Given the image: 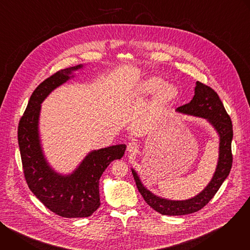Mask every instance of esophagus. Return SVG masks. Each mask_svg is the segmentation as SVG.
<instances>
[{
	"label": "esophagus",
	"instance_id": "obj_1",
	"mask_svg": "<svg viewBox=\"0 0 250 250\" xmlns=\"http://www.w3.org/2000/svg\"><path fill=\"white\" fill-rule=\"evenodd\" d=\"M126 149H127V151L129 153H136L138 151V149H139V145L137 144L136 141L131 140V141H129L128 144H127V148Z\"/></svg>",
	"mask_w": 250,
	"mask_h": 250
}]
</instances>
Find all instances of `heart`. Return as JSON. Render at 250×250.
Listing matches in <instances>:
<instances>
[{
    "label": "heart",
    "mask_w": 250,
    "mask_h": 250,
    "mask_svg": "<svg viewBox=\"0 0 250 250\" xmlns=\"http://www.w3.org/2000/svg\"><path fill=\"white\" fill-rule=\"evenodd\" d=\"M179 91L178 88L156 76L142 80L135 88V96L138 99H146L155 95V103L160 106H165L174 102Z\"/></svg>",
    "instance_id": "heart-1"
}]
</instances>
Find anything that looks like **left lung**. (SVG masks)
Returning <instances> with one entry per match:
<instances>
[{
  "mask_svg": "<svg viewBox=\"0 0 250 250\" xmlns=\"http://www.w3.org/2000/svg\"><path fill=\"white\" fill-rule=\"evenodd\" d=\"M176 112L203 118L210 124L220 138L219 159L216 171L207 187L198 195L187 200H169L153 194L141 183L136 171L131 168L136 187L145 201L157 212L166 216H183L203 208L227 179L232 165L231 140L233 131L231 120L215 91L198 81L191 102L177 108Z\"/></svg>",
  "mask_w": 250,
  "mask_h": 250,
  "instance_id": "1",
  "label": "left lung"
}]
</instances>
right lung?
<instances>
[{"label": "right lung", "mask_w": 250, "mask_h": 250, "mask_svg": "<svg viewBox=\"0 0 250 250\" xmlns=\"http://www.w3.org/2000/svg\"><path fill=\"white\" fill-rule=\"evenodd\" d=\"M84 65L62 69L35 89L18 128V140L26 183L47 208L64 218H86L100 207L99 181L111 162L121 159L125 145L90 151L70 174L56 172L48 163L40 135L42 104L57 87L74 78Z\"/></svg>", "instance_id": "right-lung-1"}]
</instances>
